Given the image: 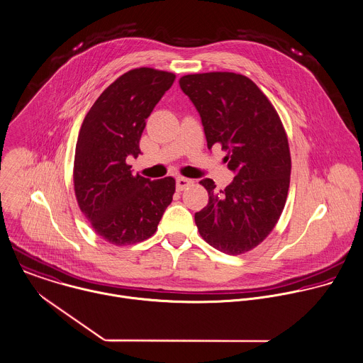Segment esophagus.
<instances>
[{
    "instance_id": "obj_1",
    "label": "esophagus",
    "mask_w": 363,
    "mask_h": 363,
    "mask_svg": "<svg viewBox=\"0 0 363 363\" xmlns=\"http://www.w3.org/2000/svg\"><path fill=\"white\" fill-rule=\"evenodd\" d=\"M194 184L192 179H188V178H184V177H178L177 178V189L178 191H184L185 188L191 186Z\"/></svg>"
}]
</instances>
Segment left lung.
<instances>
[{
	"label": "left lung",
	"mask_w": 363,
	"mask_h": 363,
	"mask_svg": "<svg viewBox=\"0 0 363 363\" xmlns=\"http://www.w3.org/2000/svg\"><path fill=\"white\" fill-rule=\"evenodd\" d=\"M179 86L201 116L208 148L220 145L235 172L223 191L209 178L199 182L209 195L195 213L199 235L222 253H246L270 235L286 205L291 174L286 130L267 96L243 74H185Z\"/></svg>",
	"instance_id": "left-lung-1"
}]
</instances>
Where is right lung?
I'll list each match as a JSON object with an SVG mask.
<instances>
[{
	"label": "right lung",
	"instance_id": "add662e5",
	"mask_svg": "<svg viewBox=\"0 0 363 363\" xmlns=\"http://www.w3.org/2000/svg\"><path fill=\"white\" fill-rule=\"evenodd\" d=\"M175 74L152 67L116 79L86 114L74 151L73 184L80 211L106 242L125 246L151 238L175 192V179L133 175L145 118Z\"/></svg>",
	"mask_w": 363,
	"mask_h": 363
}]
</instances>
